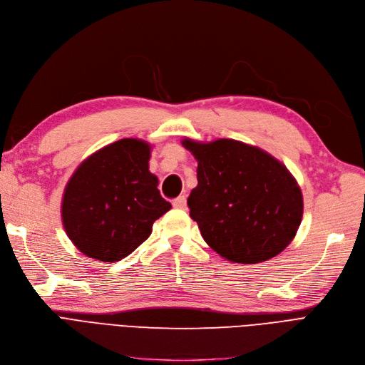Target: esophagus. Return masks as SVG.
Returning a JSON list of instances; mask_svg holds the SVG:
<instances>
[{
	"instance_id": "1",
	"label": "esophagus",
	"mask_w": 365,
	"mask_h": 365,
	"mask_svg": "<svg viewBox=\"0 0 365 365\" xmlns=\"http://www.w3.org/2000/svg\"><path fill=\"white\" fill-rule=\"evenodd\" d=\"M172 205L175 208H178V210H185L187 208V199H185V196H180L177 199H173Z\"/></svg>"
}]
</instances>
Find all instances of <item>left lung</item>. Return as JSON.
I'll return each mask as SVG.
<instances>
[{"label":"left lung","mask_w":365,"mask_h":365,"mask_svg":"<svg viewBox=\"0 0 365 365\" xmlns=\"http://www.w3.org/2000/svg\"><path fill=\"white\" fill-rule=\"evenodd\" d=\"M182 145L197 161V185L187 204L205 243L242 264L281 254L304 215L302 192L282 163L232 139Z\"/></svg>","instance_id":"obj_1"}]
</instances>
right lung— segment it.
Listing matches in <instances>:
<instances>
[{
	"label": "right lung",
	"instance_id": "right-lung-1",
	"mask_svg": "<svg viewBox=\"0 0 365 365\" xmlns=\"http://www.w3.org/2000/svg\"><path fill=\"white\" fill-rule=\"evenodd\" d=\"M150 146L122 139L86 158L63 195L61 220L80 252L104 262L128 257L172 205L149 172Z\"/></svg>",
	"mask_w": 365,
	"mask_h": 365
}]
</instances>
